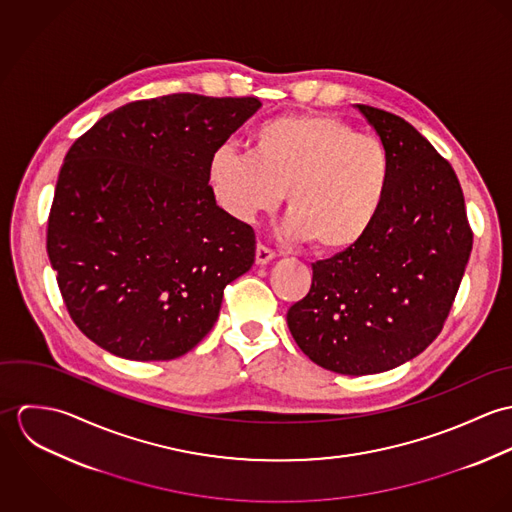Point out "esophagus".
<instances>
[{
  "mask_svg": "<svg viewBox=\"0 0 512 512\" xmlns=\"http://www.w3.org/2000/svg\"><path fill=\"white\" fill-rule=\"evenodd\" d=\"M274 256H276V252H274L272 248H268V246H264V244H258V246H256V264H258V266L268 264L270 260H274Z\"/></svg>",
  "mask_w": 512,
  "mask_h": 512,
  "instance_id": "obj_1",
  "label": "esophagus"
}]
</instances>
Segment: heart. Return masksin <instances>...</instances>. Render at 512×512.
<instances>
[{
  "instance_id": "1",
  "label": "heart",
  "mask_w": 512,
  "mask_h": 512,
  "mask_svg": "<svg viewBox=\"0 0 512 512\" xmlns=\"http://www.w3.org/2000/svg\"><path fill=\"white\" fill-rule=\"evenodd\" d=\"M386 144L331 114H290L262 124L250 151L222 146L209 161V185L234 219L272 213L286 191V232L321 252L357 246L390 191Z\"/></svg>"
}]
</instances>
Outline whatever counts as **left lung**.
Segmentation results:
<instances>
[{
	"label": "left lung",
	"instance_id": "left-lung-1",
	"mask_svg": "<svg viewBox=\"0 0 512 512\" xmlns=\"http://www.w3.org/2000/svg\"><path fill=\"white\" fill-rule=\"evenodd\" d=\"M357 108L392 157L386 203L357 246L311 264L309 292L288 309L297 347L351 376L400 366L438 337L473 248L449 161L404 118Z\"/></svg>",
	"mask_w": 512,
	"mask_h": 512
}]
</instances>
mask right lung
I'll use <instances>...</instances> for the list:
<instances>
[{
    "instance_id": "right-lung-1",
    "label": "right lung",
    "mask_w": 512,
    "mask_h": 512,
    "mask_svg": "<svg viewBox=\"0 0 512 512\" xmlns=\"http://www.w3.org/2000/svg\"><path fill=\"white\" fill-rule=\"evenodd\" d=\"M256 96L167 94L100 118L61 167L47 254L74 325L130 361H171L215 325L254 264V228L222 211L209 161Z\"/></svg>"
}]
</instances>
